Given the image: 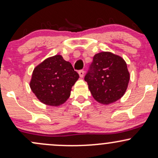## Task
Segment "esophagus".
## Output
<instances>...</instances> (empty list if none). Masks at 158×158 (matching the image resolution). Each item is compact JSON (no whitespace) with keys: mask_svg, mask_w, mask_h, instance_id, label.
<instances>
[{"mask_svg":"<svg viewBox=\"0 0 158 158\" xmlns=\"http://www.w3.org/2000/svg\"><path fill=\"white\" fill-rule=\"evenodd\" d=\"M79 77H80L81 78H82L83 77H84V75H85V71H84V70H79Z\"/></svg>","mask_w":158,"mask_h":158,"instance_id":"34e87169","label":"esophagus"}]
</instances>
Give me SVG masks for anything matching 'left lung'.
Returning a JSON list of instances; mask_svg holds the SVG:
<instances>
[{"label":"left lung","mask_w":158,"mask_h":158,"mask_svg":"<svg viewBox=\"0 0 158 158\" xmlns=\"http://www.w3.org/2000/svg\"><path fill=\"white\" fill-rule=\"evenodd\" d=\"M90 71L85 77L97 102L109 105L123 97L130 79L126 61L110 52L95 54Z\"/></svg>","instance_id":"obj_1"}]
</instances>
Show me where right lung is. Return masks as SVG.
<instances>
[{
  "label": "right lung",
  "instance_id": "obj_1",
  "mask_svg": "<svg viewBox=\"0 0 158 158\" xmlns=\"http://www.w3.org/2000/svg\"><path fill=\"white\" fill-rule=\"evenodd\" d=\"M79 78L73 66L61 55L46 59L34 68L30 87L41 102L58 107L68 100Z\"/></svg>",
  "mask_w": 158,
  "mask_h": 158
}]
</instances>
